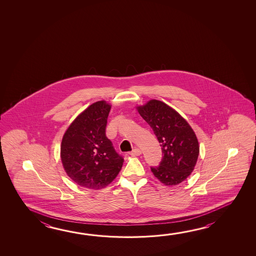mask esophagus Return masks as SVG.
Segmentation results:
<instances>
[{
    "label": "esophagus",
    "instance_id": "1",
    "mask_svg": "<svg viewBox=\"0 0 256 256\" xmlns=\"http://www.w3.org/2000/svg\"><path fill=\"white\" fill-rule=\"evenodd\" d=\"M141 150L138 149V148H134L133 149L131 152H130V156H140L141 154Z\"/></svg>",
    "mask_w": 256,
    "mask_h": 256
}]
</instances>
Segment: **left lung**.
Wrapping results in <instances>:
<instances>
[{"mask_svg": "<svg viewBox=\"0 0 256 256\" xmlns=\"http://www.w3.org/2000/svg\"><path fill=\"white\" fill-rule=\"evenodd\" d=\"M138 110L162 148V161L151 167L152 174L168 186L184 182L194 169L200 152L192 128L179 113L160 100H152Z\"/></svg>", "mask_w": 256, "mask_h": 256, "instance_id": "obj_1", "label": "left lung"}]
</instances>
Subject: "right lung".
Returning <instances> with one entry per match:
<instances>
[{"mask_svg": "<svg viewBox=\"0 0 256 256\" xmlns=\"http://www.w3.org/2000/svg\"><path fill=\"white\" fill-rule=\"evenodd\" d=\"M110 105L92 104L74 120L61 144V160L68 176L82 187L102 188L122 170L124 159L106 136Z\"/></svg>", "mask_w": 256, "mask_h": 256, "instance_id": "obj_1", "label": "right lung"}]
</instances>
